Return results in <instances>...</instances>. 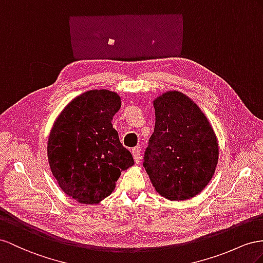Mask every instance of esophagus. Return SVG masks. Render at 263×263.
I'll list each match as a JSON object with an SVG mask.
<instances>
[{
    "instance_id": "34e87169",
    "label": "esophagus",
    "mask_w": 263,
    "mask_h": 263,
    "mask_svg": "<svg viewBox=\"0 0 263 263\" xmlns=\"http://www.w3.org/2000/svg\"><path fill=\"white\" fill-rule=\"evenodd\" d=\"M132 156H133L134 161H136V163L139 164L141 161V147L140 146H136L134 149H132Z\"/></svg>"
}]
</instances>
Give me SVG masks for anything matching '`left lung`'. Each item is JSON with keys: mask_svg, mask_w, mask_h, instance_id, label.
Wrapping results in <instances>:
<instances>
[{"mask_svg": "<svg viewBox=\"0 0 263 263\" xmlns=\"http://www.w3.org/2000/svg\"><path fill=\"white\" fill-rule=\"evenodd\" d=\"M156 126L144 156V167L160 196L192 199L210 182L219 161V142L199 105L180 91L153 100Z\"/></svg>", "mask_w": 263, "mask_h": 263, "instance_id": "obj_1", "label": "left lung"}]
</instances>
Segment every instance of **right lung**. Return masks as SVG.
I'll use <instances>...</instances> for the list:
<instances>
[{
	"label": "right lung",
	"instance_id": "1",
	"mask_svg": "<svg viewBox=\"0 0 263 263\" xmlns=\"http://www.w3.org/2000/svg\"><path fill=\"white\" fill-rule=\"evenodd\" d=\"M120 106L117 92L90 90L71 100L52 125L50 169L61 190L79 203H100L116 189L121 172L134 164L111 122Z\"/></svg>",
	"mask_w": 263,
	"mask_h": 263
}]
</instances>
